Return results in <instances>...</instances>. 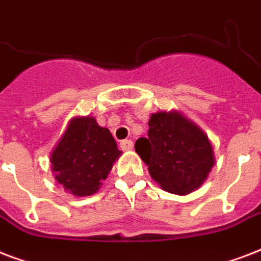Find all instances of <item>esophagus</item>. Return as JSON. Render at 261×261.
I'll return each mask as SVG.
<instances>
[{"label":"esophagus","instance_id":"1","mask_svg":"<svg viewBox=\"0 0 261 261\" xmlns=\"http://www.w3.org/2000/svg\"><path fill=\"white\" fill-rule=\"evenodd\" d=\"M120 147H122L123 150H131L134 147V143L130 139H123L122 142H120Z\"/></svg>","mask_w":261,"mask_h":261}]
</instances>
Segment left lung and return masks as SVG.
<instances>
[{
  "label": "left lung",
  "mask_w": 261,
  "mask_h": 261,
  "mask_svg": "<svg viewBox=\"0 0 261 261\" xmlns=\"http://www.w3.org/2000/svg\"><path fill=\"white\" fill-rule=\"evenodd\" d=\"M135 151L151 178L176 195L199 188L215 163L208 137L178 111L151 115L147 138L137 139Z\"/></svg>",
  "instance_id": "8db88e82"
}]
</instances>
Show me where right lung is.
<instances>
[{"mask_svg":"<svg viewBox=\"0 0 261 261\" xmlns=\"http://www.w3.org/2000/svg\"><path fill=\"white\" fill-rule=\"evenodd\" d=\"M122 151L92 116L73 118L51 153L55 180L75 196L97 192Z\"/></svg>","mask_w":261,"mask_h":261,"instance_id":"right-lung-1","label":"right lung"}]
</instances>
